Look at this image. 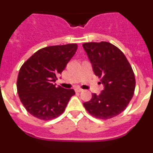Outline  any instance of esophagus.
<instances>
[{"label":"esophagus","instance_id":"esophagus-1","mask_svg":"<svg viewBox=\"0 0 153 153\" xmlns=\"http://www.w3.org/2000/svg\"><path fill=\"white\" fill-rule=\"evenodd\" d=\"M75 90L76 92H81V91H83V89H81V88H79V87H77V88H76Z\"/></svg>","mask_w":153,"mask_h":153}]
</instances>
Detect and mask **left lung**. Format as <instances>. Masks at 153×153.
Listing matches in <instances>:
<instances>
[{"mask_svg": "<svg viewBox=\"0 0 153 153\" xmlns=\"http://www.w3.org/2000/svg\"><path fill=\"white\" fill-rule=\"evenodd\" d=\"M93 73L101 77L104 88L100 95L92 94L83 106L96 118L107 120L122 113L134 93V73L123 53L110 43L90 42L83 44Z\"/></svg>", "mask_w": 153, "mask_h": 153, "instance_id": "8db88e82", "label": "left lung"}]
</instances>
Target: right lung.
Here are the masks:
<instances>
[{"mask_svg":"<svg viewBox=\"0 0 153 153\" xmlns=\"http://www.w3.org/2000/svg\"><path fill=\"white\" fill-rule=\"evenodd\" d=\"M76 50V44L44 47L22 65L17 77V93L32 116L51 120L63 113L75 92L56 86L55 82Z\"/></svg>","mask_w":153,"mask_h":153,"instance_id":"obj_1","label":"right lung"}]
</instances>
